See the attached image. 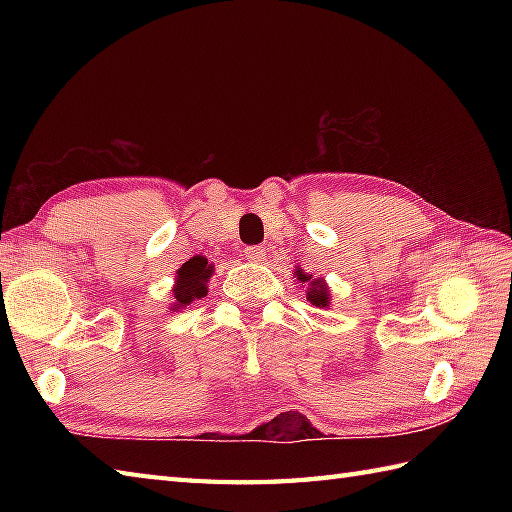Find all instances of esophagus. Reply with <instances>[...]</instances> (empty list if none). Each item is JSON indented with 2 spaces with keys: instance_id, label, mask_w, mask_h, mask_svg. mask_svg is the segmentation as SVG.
<instances>
[{
  "instance_id": "esophagus-1",
  "label": "esophagus",
  "mask_w": 512,
  "mask_h": 512,
  "mask_svg": "<svg viewBox=\"0 0 512 512\" xmlns=\"http://www.w3.org/2000/svg\"><path fill=\"white\" fill-rule=\"evenodd\" d=\"M244 257L248 259L250 264H264L266 248H264V246H248V248L244 250Z\"/></svg>"
}]
</instances>
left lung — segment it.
<instances>
[{"label": "left lung", "instance_id": "obj_1", "mask_svg": "<svg viewBox=\"0 0 512 512\" xmlns=\"http://www.w3.org/2000/svg\"><path fill=\"white\" fill-rule=\"evenodd\" d=\"M297 277L299 286L306 288V299L312 303V306H317L321 310L325 308H332V297H330V286L328 281H325L323 277H317L314 279L312 275L303 273V268H295V273H292Z\"/></svg>", "mask_w": 512, "mask_h": 512}]
</instances>
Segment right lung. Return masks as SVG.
Wrapping results in <instances>:
<instances>
[{
  "label": "right lung",
  "instance_id": "add662e5",
  "mask_svg": "<svg viewBox=\"0 0 512 512\" xmlns=\"http://www.w3.org/2000/svg\"><path fill=\"white\" fill-rule=\"evenodd\" d=\"M213 264L204 255H195L184 262L176 273V284L171 288V312H180L193 301L202 299L209 292V279L213 275Z\"/></svg>",
  "mask_w": 512,
  "mask_h": 512
}]
</instances>
